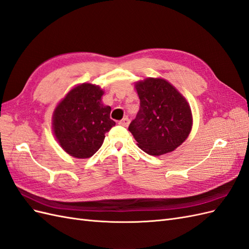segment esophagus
Returning a JSON list of instances; mask_svg holds the SVG:
<instances>
[{"instance_id":"esophagus-1","label":"esophagus","mask_w":249,"mask_h":249,"mask_svg":"<svg viewBox=\"0 0 249 249\" xmlns=\"http://www.w3.org/2000/svg\"><path fill=\"white\" fill-rule=\"evenodd\" d=\"M129 123H130V120H129L128 118H127V117L123 118V119L121 120L120 122H119V124H120L121 126H124V127H127V126H128V125H129Z\"/></svg>"}]
</instances>
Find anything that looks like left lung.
<instances>
[{
    "mask_svg": "<svg viewBox=\"0 0 249 249\" xmlns=\"http://www.w3.org/2000/svg\"><path fill=\"white\" fill-rule=\"evenodd\" d=\"M140 109L128 129L146 154L161 156L175 150L193 126L190 107L183 95L163 79L149 78L136 84Z\"/></svg>",
    "mask_w": 249,
    "mask_h": 249,
    "instance_id": "8db88e82",
    "label": "left lung"
}]
</instances>
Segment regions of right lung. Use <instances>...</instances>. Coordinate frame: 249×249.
<instances>
[{"mask_svg": "<svg viewBox=\"0 0 249 249\" xmlns=\"http://www.w3.org/2000/svg\"><path fill=\"white\" fill-rule=\"evenodd\" d=\"M99 86L82 84L70 90L55 108L53 131L62 148L74 158L93 156L103 144L105 133L116 125L111 108L102 104Z\"/></svg>", "mask_w": 249, "mask_h": 249, "instance_id": "add662e5", "label": "right lung"}]
</instances>
